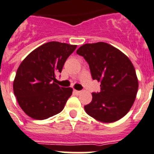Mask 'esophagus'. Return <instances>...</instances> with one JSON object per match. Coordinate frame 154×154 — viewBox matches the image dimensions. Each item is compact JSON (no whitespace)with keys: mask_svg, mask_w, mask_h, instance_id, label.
Segmentation results:
<instances>
[{"mask_svg":"<svg viewBox=\"0 0 154 154\" xmlns=\"http://www.w3.org/2000/svg\"><path fill=\"white\" fill-rule=\"evenodd\" d=\"M73 92H74V94H80L81 93V91L77 90H73Z\"/></svg>","mask_w":154,"mask_h":154,"instance_id":"34e87169","label":"esophagus"}]
</instances>
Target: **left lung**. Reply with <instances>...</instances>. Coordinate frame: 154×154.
I'll return each instance as SVG.
<instances>
[{"label":"left lung","mask_w":154,"mask_h":154,"mask_svg":"<svg viewBox=\"0 0 154 154\" xmlns=\"http://www.w3.org/2000/svg\"><path fill=\"white\" fill-rule=\"evenodd\" d=\"M77 53L88 63L92 78L101 83L100 92L92 94V101L85 106L87 114L105 123L124 117L133 106L139 87L129 57L103 42L85 44Z\"/></svg>","instance_id":"obj_1"}]
</instances>
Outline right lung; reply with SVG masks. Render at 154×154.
Segmentation results:
<instances>
[{"label":"right lung","instance_id":"obj_1","mask_svg":"<svg viewBox=\"0 0 154 154\" xmlns=\"http://www.w3.org/2000/svg\"><path fill=\"white\" fill-rule=\"evenodd\" d=\"M76 48V45L46 42L31 52L20 64L13 90L18 105L29 117L45 119L63 109L73 89L57 85L56 74L61 73Z\"/></svg>","mask_w":154,"mask_h":154}]
</instances>
